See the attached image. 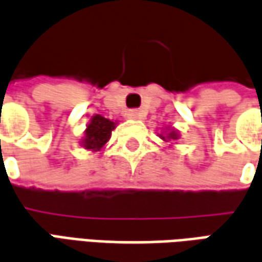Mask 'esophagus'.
Here are the masks:
<instances>
[{
	"instance_id": "esophagus-1",
	"label": "esophagus",
	"mask_w": 262,
	"mask_h": 262,
	"mask_svg": "<svg viewBox=\"0 0 262 262\" xmlns=\"http://www.w3.org/2000/svg\"><path fill=\"white\" fill-rule=\"evenodd\" d=\"M127 117L129 118V120H141L142 115L141 113H138V111H129V113L127 114Z\"/></svg>"
}]
</instances>
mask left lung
Here are the masks:
<instances>
[{"instance_id":"left-lung-1","label":"left lung","mask_w":262,"mask_h":262,"mask_svg":"<svg viewBox=\"0 0 262 262\" xmlns=\"http://www.w3.org/2000/svg\"><path fill=\"white\" fill-rule=\"evenodd\" d=\"M167 129L164 131V133H161L160 135V138H161L162 141L165 142V144H168V147H174L172 144H174V141H177V140H180V133H178V129H176L174 127H165Z\"/></svg>"}]
</instances>
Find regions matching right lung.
<instances>
[{
	"label": "right lung",
	"instance_id": "1",
	"mask_svg": "<svg viewBox=\"0 0 262 262\" xmlns=\"http://www.w3.org/2000/svg\"><path fill=\"white\" fill-rule=\"evenodd\" d=\"M117 124V121L108 120L100 114L93 115V118L86 124L84 137L81 138V147L91 152H101L110 141L111 133Z\"/></svg>",
	"mask_w": 262,
	"mask_h": 262
}]
</instances>
